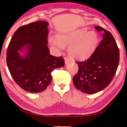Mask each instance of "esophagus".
Masks as SVG:
<instances>
[{"label": "esophagus", "mask_w": 127, "mask_h": 127, "mask_svg": "<svg viewBox=\"0 0 127 127\" xmlns=\"http://www.w3.org/2000/svg\"><path fill=\"white\" fill-rule=\"evenodd\" d=\"M69 59H68L67 58H66V57H65L64 58V62H65V64H67V63H68L69 62Z\"/></svg>", "instance_id": "34e87169"}]
</instances>
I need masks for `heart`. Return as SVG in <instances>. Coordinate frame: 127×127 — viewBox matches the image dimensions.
<instances>
[{
	"label": "heart",
	"mask_w": 127,
	"mask_h": 127,
	"mask_svg": "<svg viewBox=\"0 0 127 127\" xmlns=\"http://www.w3.org/2000/svg\"><path fill=\"white\" fill-rule=\"evenodd\" d=\"M99 41L98 34L93 31H88L86 28L58 34L57 38L53 36L48 38L50 45L56 52H61L64 46L69 45V55L79 60L87 58L92 55L96 50Z\"/></svg>",
	"instance_id": "obj_1"
}]
</instances>
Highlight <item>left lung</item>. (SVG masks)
I'll list each match as a JSON object with an SVG mask.
<instances>
[{
  "label": "left lung",
  "instance_id": "1",
  "mask_svg": "<svg viewBox=\"0 0 127 127\" xmlns=\"http://www.w3.org/2000/svg\"><path fill=\"white\" fill-rule=\"evenodd\" d=\"M103 32V39L87 60L77 62L79 71L73 77L75 88L87 94H94L107 87L113 79L119 63V50L110 32L95 26Z\"/></svg>",
  "mask_w": 127,
  "mask_h": 127
}]
</instances>
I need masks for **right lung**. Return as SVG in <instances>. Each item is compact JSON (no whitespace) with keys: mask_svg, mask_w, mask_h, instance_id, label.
Here are the masks:
<instances>
[{"mask_svg":"<svg viewBox=\"0 0 127 127\" xmlns=\"http://www.w3.org/2000/svg\"><path fill=\"white\" fill-rule=\"evenodd\" d=\"M48 26L46 21H38L21 26L14 33L7 48V64L11 77L30 93L45 90L52 81V71L64 65L61 56L50 53Z\"/></svg>","mask_w":127,"mask_h":127,"instance_id":"add662e5","label":"right lung"}]
</instances>
